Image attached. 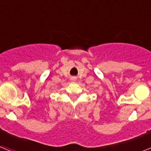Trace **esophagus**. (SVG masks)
Here are the masks:
<instances>
[{
	"label": "esophagus",
	"mask_w": 151,
	"mask_h": 151,
	"mask_svg": "<svg viewBox=\"0 0 151 151\" xmlns=\"http://www.w3.org/2000/svg\"><path fill=\"white\" fill-rule=\"evenodd\" d=\"M73 78V79H74V78Z\"/></svg>",
	"instance_id": "1"
}]
</instances>
